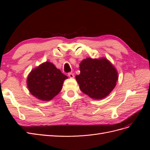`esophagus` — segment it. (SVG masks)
<instances>
[{
    "mask_svg": "<svg viewBox=\"0 0 150 150\" xmlns=\"http://www.w3.org/2000/svg\"><path fill=\"white\" fill-rule=\"evenodd\" d=\"M68 76H69V78H71V79L74 78V74H73V73H68Z\"/></svg>",
    "mask_w": 150,
    "mask_h": 150,
    "instance_id": "34e87169",
    "label": "esophagus"
}]
</instances>
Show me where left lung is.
Segmentation results:
<instances>
[{
    "label": "left lung",
    "mask_w": 150,
    "mask_h": 150,
    "mask_svg": "<svg viewBox=\"0 0 150 150\" xmlns=\"http://www.w3.org/2000/svg\"><path fill=\"white\" fill-rule=\"evenodd\" d=\"M81 73L75 76L81 90L93 99H103L115 87L116 68L106 58H86L80 63Z\"/></svg>",
    "instance_id": "left-lung-1"
}]
</instances>
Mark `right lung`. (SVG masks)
I'll list each match as a JSON object with an SVG mask.
<instances>
[{
  "label": "right lung",
  "mask_w": 150,
  "mask_h": 150,
  "mask_svg": "<svg viewBox=\"0 0 150 150\" xmlns=\"http://www.w3.org/2000/svg\"><path fill=\"white\" fill-rule=\"evenodd\" d=\"M68 79L53 63L45 62L31 71L27 78L28 88L38 99L51 100L61 91Z\"/></svg>",
  "instance_id": "add662e5"
}]
</instances>
